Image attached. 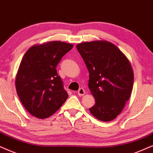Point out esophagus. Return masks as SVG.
<instances>
[{
    "label": "esophagus",
    "mask_w": 153,
    "mask_h": 153,
    "mask_svg": "<svg viewBox=\"0 0 153 153\" xmlns=\"http://www.w3.org/2000/svg\"><path fill=\"white\" fill-rule=\"evenodd\" d=\"M85 93V90L83 88H80L79 89V90L78 91V94L79 96H82L84 95Z\"/></svg>",
    "instance_id": "1"
}]
</instances>
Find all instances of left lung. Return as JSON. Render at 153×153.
<instances>
[{
  "label": "left lung",
  "instance_id": "8db88e82",
  "mask_svg": "<svg viewBox=\"0 0 153 153\" xmlns=\"http://www.w3.org/2000/svg\"><path fill=\"white\" fill-rule=\"evenodd\" d=\"M76 47L89 71L88 87L95 99L89 110L100 121H112L132 92L134 77L130 61L117 46L104 40L83 42Z\"/></svg>",
  "mask_w": 153,
  "mask_h": 153
}]
</instances>
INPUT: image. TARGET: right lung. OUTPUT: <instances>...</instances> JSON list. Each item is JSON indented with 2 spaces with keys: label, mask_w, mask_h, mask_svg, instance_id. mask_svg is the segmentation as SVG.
I'll use <instances>...</instances> for the list:
<instances>
[{
  "label": "right lung",
  "mask_w": 153,
  "mask_h": 153,
  "mask_svg": "<svg viewBox=\"0 0 153 153\" xmlns=\"http://www.w3.org/2000/svg\"><path fill=\"white\" fill-rule=\"evenodd\" d=\"M73 47L71 44L53 41L35 44L25 53L15 78V87L23 106L34 117H51L67 100L68 94L56 68Z\"/></svg>",
  "instance_id": "right-lung-1"
}]
</instances>
